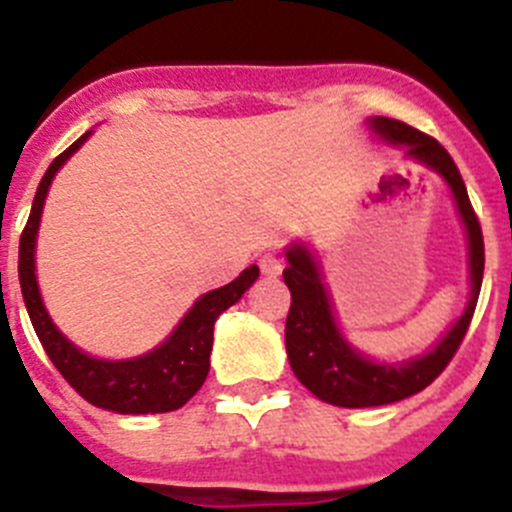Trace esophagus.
Instances as JSON below:
<instances>
[{"label": "esophagus", "instance_id": "34e87169", "mask_svg": "<svg viewBox=\"0 0 512 512\" xmlns=\"http://www.w3.org/2000/svg\"><path fill=\"white\" fill-rule=\"evenodd\" d=\"M259 269L264 271L266 277H277V274H282L284 269V259L279 256V253H264L259 259Z\"/></svg>", "mask_w": 512, "mask_h": 512}]
</instances>
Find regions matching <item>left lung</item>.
Listing matches in <instances>:
<instances>
[{
	"instance_id": "left-lung-1",
	"label": "left lung",
	"mask_w": 512,
	"mask_h": 512,
	"mask_svg": "<svg viewBox=\"0 0 512 512\" xmlns=\"http://www.w3.org/2000/svg\"><path fill=\"white\" fill-rule=\"evenodd\" d=\"M372 128L387 140L402 143L408 148V156L436 169L449 182L461 220L467 225L472 297H469L464 315L456 320L454 328L441 338V343L431 354L405 361V364H374L343 341L333 312H330L325 287L320 282V271L310 253L302 246L289 248V266L282 274L284 284L292 292V305H289L287 325H284L289 364H292L295 377L312 395L330 405H338V408L390 405V402L405 400V397L425 390L449 366L467 336L474 307H477L479 287H482V274H485V238L479 228V217L469 202L464 179H461L449 151L431 135L420 133L400 120H390V117L372 120Z\"/></svg>"
}]
</instances>
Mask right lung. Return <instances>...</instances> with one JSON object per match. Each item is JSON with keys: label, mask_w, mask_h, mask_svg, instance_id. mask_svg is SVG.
Segmentation results:
<instances>
[{"label": "right lung", "mask_w": 512, "mask_h": 512, "mask_svg": "<svg viewBox=\"0 0 512 512\" xmlns=\"http://www.w3.org/2000/svg\"><path fill=\"white\" fill-rule=\"evenodd\" d=\"M87 138L89 133H84L61 156L53 158V164L40 179L33 210H30L27 225L20 235V266L17 269H20V287L27 315L33 320L35 333H38L53 366L84 400L92 402L94 408L122 415L171 413V410L182 408L184 402L194 397V392L205 384L207 372H210L215 320L220 318V312L241 300L243 292L256 282L259 266H248L246 271H241V277H235L225 287L212 289L205 297H200L192 310L184 315L179 328L171 333L169 341L153 348L151 354L130 361H102L79 351L74 343L66 341V336L58 333V328L45 312L43 300H40L38 282H35V233H38L40 212H43L45 194H48L53 176Z\"/></svg>", "instance_id": "add662e5"}]
</instances>
